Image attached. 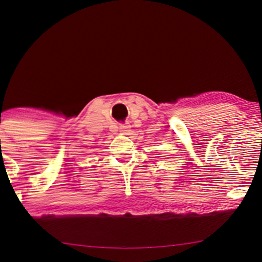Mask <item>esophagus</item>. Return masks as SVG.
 <instances>
[{"label":"esophagus","instance_id":"obj_1","mask_svg":"<svg viewBox=\"0 0 262 262\" xmlns=\"http://www.w3.org/2000/svg\"><path fill=\"white\" fill-rule=\"evenodd\" d=\"M119 129H120V133L122 135H129L130 126L128 125V123H125V125H120V128H119Z\"/></svg>","mask_w":262,"mask_h":262}]
</instances>
